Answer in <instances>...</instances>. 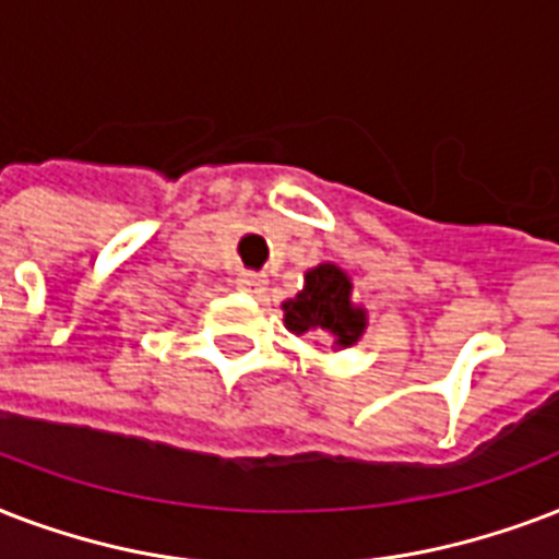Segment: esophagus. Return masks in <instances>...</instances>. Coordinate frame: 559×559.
I'll use <instances>...</instances> for the list:
<instances>
[{
    "label": "esophagus",
    "instance_id": "34e87169",
    "mask_svg": "<svg viewBox=\"0 0 559 559\" xmlns=\"http://www.w3.org/2000/svg\"><path fill=\"white\" fill-rule=\"evenodd\" d=\"M236 285H239L241 292H250V294H259L262 288H265V280L259 274H250V271H241L239 276H236Z\"/></svg>",
    "mask_w": 559,
    "mask_h": 559
}]
</instances>
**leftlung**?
<instances>
[{
    "label": "left lung",
    "instance_id": "8db88e82",
    "mask_svg": "<svg viewBox=\"0 0 559 559\" xmlns=\"http://www.w3.org/2000/svg\"><path fill=\"white\" fill-rule=\"evenodd\" d=\"M347 274L335 265H318L306 274V285L297 297L285 302V323L292 332L323 329L338 338L341 347H349L365 329V311L353 309L349 302Z\"/></svg>",
    "mask_w": 559,
    "mask_h": 559
}]
</instances>
